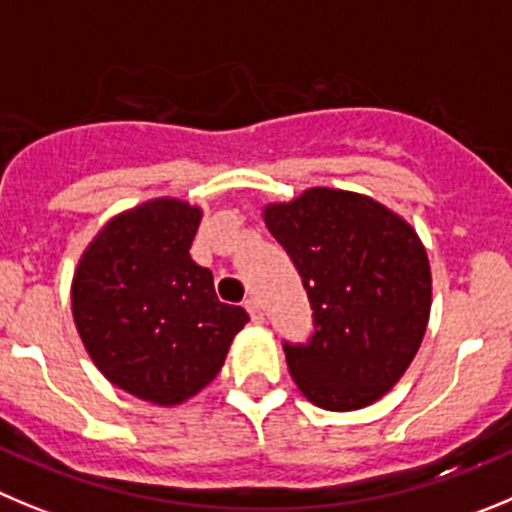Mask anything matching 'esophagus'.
I'll return each instance as SVG.
<instances>
[{
  "instance_id": "1",
  "label": "esophagus",
  "mask_w": 512,
  "mask_h": 512,
  "mask_svg": "<svg viewBox=\"0 0 512 512\" xmlns=\"http://www.w3.org/2000/svg\"><path fill=\"white\" fill-rule=\"evenodd\" d=\"M245 308H247V313H250L252 323H262L260 300H257V298H247V300H245Z\"/></svg>"
}]
</instances>
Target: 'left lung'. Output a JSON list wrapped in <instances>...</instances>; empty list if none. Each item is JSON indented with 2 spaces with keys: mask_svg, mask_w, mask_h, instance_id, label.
Listing matches in <instances>:
<instances>
[{
  "mask_svg": "<svg viewBox=\"0 0 512 512\" xmlns=\"http://www.w3.org/2000/svg\"><path fill=\"white\" fill-rule=\"evenodd\" d=\"M262 219L313 305V341L285 343L300 394L328 412L379 401L407 374L429 323L432 270L417 229L374 197L331 186L265 204Z\"/></svg>",
  "mask_w": 512,
  "mask_h": 512,
  "instance_id": "1",
  "label": "left lung"
}]
</instances>
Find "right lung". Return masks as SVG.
<instances>
[{
  "instance_id": "obj_1",
  "label": "right lung",
  "mask_w": 512,
  "mask_h": 512,
  "mask_svg": "<svg viewBox=\"0 0 512 512\" xmlns=\"http://www.w3.org/2000/svg\"><path fill=\"white\" fill-rule=\"evenodd\" d=\"M202 207L176 197L136 204L98 229L70 285L78 336L118 389L179 407L222 371L250 315L219 303L189 247Z\"/></svg>"
}]
</instances>
